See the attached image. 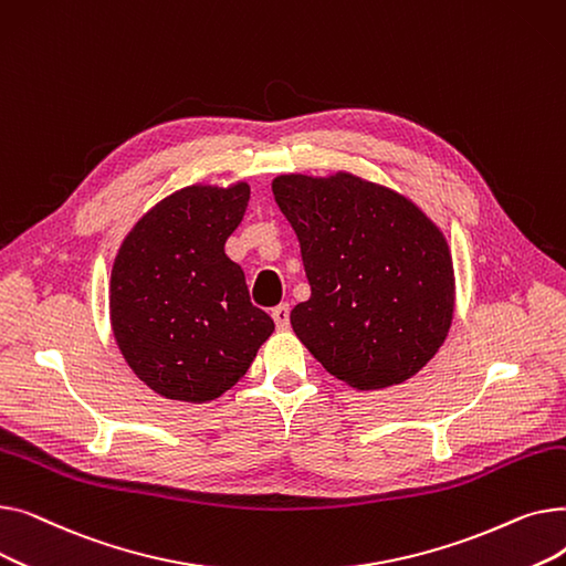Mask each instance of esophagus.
<instances>
[{
  "mask_svg": "<svg viewBox=\"0 0 566 566\" xmlns=\"http://www.w3.org/2000/svg\"><path fill=\"white\" fill-rule=\"evenodd\" d=\"M289 314H291V310H289V305L286 303H282V305H277L273 312H271V316H273V321H275V325H277V331H289Z\"/></svg>",
  "mask_w": 566,
  "mask_h": 566,
  "instance_id": "34e87169",
  "label": "esophagus"
}]
</instances>
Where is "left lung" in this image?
I'll use <instances>...</instances> for the list:
<instances>
[{"instance_id": "1", "label": "left lung", "mask_w": 566, "mask_h": 566, "mask_svg": "<svg viewBox=\"0 0 566 566\" xmlns=\"http://www.w3.org/2000/svg\"><path fill=\"white\" fill-rule=\"evenodd\" d=\"M273 195L301 241L310 301L293 333L348 388H392L448 339L457 307L442 229L406 195L353 171L280 174Z\"/></svg>"}]
</instances>
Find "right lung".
<instances>
[{"mask_svg":"<svg viewBox=\"0 0 566 566\" xmlns=\"http://www.w3.org/2000/svg\"><path fill=\"white\" fill-rule=\"evenodd\" d=\"M248 199L245 181L176 190L148 208L114 256V342L135 376L165 399L222 397L275 331L250 303L243 268L224 254Z\"/></svg>","mask_w":566,"mask_h":566,"instance_id":"add662e5","label":"right lung"}]
</instances>
